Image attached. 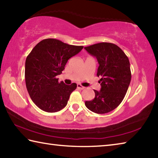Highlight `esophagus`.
<instances>
[{
	"mask_svg": "<svg viewBox=\"0 0 158 158\" xmlns=\"http://www.w3.org/2000/svg\"><path fill=\"white\" fill-rule=\"evenodd\" d=\"M77 88L80 89V90H84L85 87L83 86V85H81V84H77Z\"/></svg>",
	"mask_w": 158,
	"mask_h": 158,
	"instance_id": "obj_1",
	"label": "esophagus"
}]
</instances>
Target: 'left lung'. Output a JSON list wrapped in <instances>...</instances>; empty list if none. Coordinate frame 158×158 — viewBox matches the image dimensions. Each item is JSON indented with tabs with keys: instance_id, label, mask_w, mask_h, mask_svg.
Here are the masks:
<instances>
[{
	"instance_id": "8db88e82",
	"label": "left lung",
	"mask_w": 158,
	"mask_h": 158,
	"mask_svg": "<svg viewBox=\"0 0 158 158\" xmlns=\"http://www.w3.org/2000/svg\"><path fill=\"white\" fill-rule=\"evenodd\" d=\"M95 56L99 63L97 76L101 77V90H94V98L86 101L89 110L97 114L113 110L121 104L131 80L130 62L119 47L111 43L102 42L84 48Z\"/></svg>"
}]
</instances>
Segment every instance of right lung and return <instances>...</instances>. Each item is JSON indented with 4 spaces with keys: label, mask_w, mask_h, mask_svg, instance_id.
Masks as SVG:
<instances>
[{
    "label": "right lung",
    "mask_w": 158,
    "mask_h": 158,
    "mask_svg": "<svg viewBox=\"0 0 158 158\" xmlns=\"http://www.w3.org/2000/svg\"><path fill=\"white\" fill-rule=\"evenodd\" d=\"M84 46L68 45L55 39L42 40L35 45L25 61V84L30 98L37 106L48 113L61 110L68 104L77 84L59 82L68 59Z\"/></svg>",
    "instance_id": "add662e5"
}]
</instances>
